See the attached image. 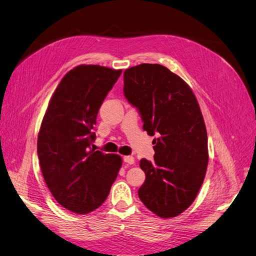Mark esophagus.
I'll return each instance as SVG.
<instances>
[{"instance_id":"1","label":"esophagus","mask_w":256,"mask_h":256,"mask_svg":"<svg viewBox=\"0 0 256 256\" xmlns=\"http://www.w3.org/2000/svg\"><path fill=\"white\" fill-rule=\"evenodd\" d=\"M122 160H124V162H126V164H134V158L132 156H124Z\"/></svg>"}]
</instances>
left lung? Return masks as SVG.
Returning a JSON list of instances; mask_svg holds the SVG:
<instances>
[{
	"instance_id": "left-lung-1",
	"label": "left lung",
	"mask_w": 256,
	"mask_h": 256,
	"mask_svg": "<svg viewBox=\"0 0 256 256\" xmlns=\"http://www.w3.org/2000/svg\"><path fill=\"white\" fill-rule=\"evenodd\" d=\"M124 95L136 106L152 141L154 161L141 159L138 198L161 218H173L196 200L208 164L207 132L198 100L180 76L159 64L124 72Z\"/></svg>"
}]
</instances>
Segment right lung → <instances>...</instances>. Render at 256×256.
I'll return each mask as SVG.
<instances>
[{
	"label": "right lung",
	"instance_id": "obj_1",
	"mask_svg": "<svg viewBox=\"0 0 256 256\" xmlns=\"http://www.w3.org/2000/svg\"><path fill=\"white\" fill-rule=\"evenodd\" d=\"M122 74L99 65L68 72L49 102L37 140L42 173L56 202L84 214L102 206L122 166L118 154L90 148L104 98Z\"/></svg>",
	"mask_w": 256,
	"mask_h": 256
}]
</instances>
